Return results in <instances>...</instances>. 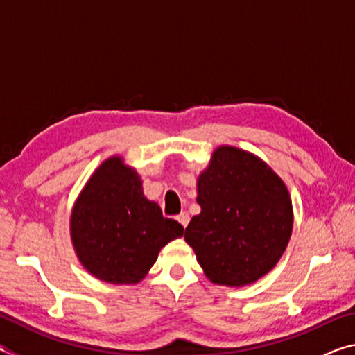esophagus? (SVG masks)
<instances>
[{
	"label": "esophagus",
	"mask_w": 355,
	"mask_h": 355,
	"mask_svg": "<svg viewBox=\"0 0 355 355\" xmlns=\"http://www.w3.org/2000/svg\"><path fill=\"white\" fill-rule=\"evenodd\" d=\"M177 220L180 222V224H182L184 228H186V225H188V222H189V214L186 213V211H183V213H180L178 216H177Z\"/></svg>",
	"instance_id": "34e87169"
}]
</instances>
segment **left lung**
<instances>
[{"label": "left lung", "mask_w": 355, "mask_h": 355, "mask_svg": "<svg viewBox=\"0 0 355 355\" xmlns=\"http://www.w3.org/2000/svg\"><path fill=\"white\" fill-rule=\"evenodd\" d=\"M200 214L184 239L207 277L218 285L254 284L277 264L293 230L285 183L269 167L235 147H219L197 182Z\"/></svg>", "instance_id": "1"}]
</instances>
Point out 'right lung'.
Segmentation results:
<instances>
[{"instance_id": "1", "label": "right lung", "mask_w": 355, "mask_h": 355, "mask_svg": "<svg viewBox=\"0 0 355 355\" xmlns=\"http://www.w3.org/2000/svg\"><path fill=\"white\" fill-rule=\"evenodd\" d=\"M71 239L83 266L107 284H137L159 250L183 235L147 200L137 173L114 156L89 180L71 213Z\"/></svg>"}]
</instances>
